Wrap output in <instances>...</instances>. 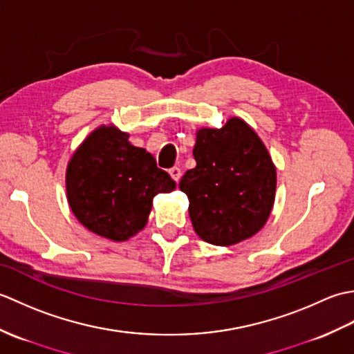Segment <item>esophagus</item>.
<instances>
[{
	"label": "esophagus",
	"mask_w": 354,
	"mask_h": 354,
	"mask_svg": "<svg viewBox=\"0 0 354 354\" xmlns=\"http://www.w3.org/2000/svg\"><path fill=\"white\" fill-rule=\"evenodd\" d=\"M169 173H170V176L173 178V181H179V179H181V175H183V173H181V169H179V167H171L170 170H169Z\"/></svg>",
	"instance_id": "obj_1"
}]
</instances>
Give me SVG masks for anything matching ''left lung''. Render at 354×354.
I'll return each mask as SVG.
<instances>
[{
  "instance_id": "obj_1",
  "label": "left lung",
  "mask_w": 354,
  "mask_h": 354,
  "mask_svg": "<svg viewBox=\"0 0 354 354\" xmlns=\"http://www.w3.org/2000/svg\"><path fill=\"white\" fill-rule=\"evenodd\" d=\"M193 156L179 189L189 198L196 234L216 246H231L265 227L272 212L277 170L266 146L245 120L196 131Z\"/></svg>"
}]
</instances>
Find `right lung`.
<instances>
[{
    "mask_svg": "<svg viewBox=\"0 0 354 354\" xmlns=\"http://www.w3.org/2000/svg\"><path fill=\"white\" fill-rule=\"evenodd\" d=\"M66 199L76 219L94 234L124 242L146 227L153 196L176 184L156 167L129 133L102 124L82 141L66 165Z\"/></svg>",
    "mask_w": 354,
    "mask_h": 354,
    "instance_id": "add662e5",
    "label": "right lung"
}]
</instances>
